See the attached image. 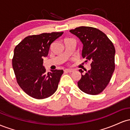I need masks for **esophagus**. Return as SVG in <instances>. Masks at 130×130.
I'll use <instances>...</instances> for the list:
<instances>
[{
    "mask_svg": "<svg viewBox=\"0 0 130 130\" xmlns=\"http://www.w3.org/2000/svg\"><path fill=\"white\" fill-rule=\"evenodd\" d=\"M64 71H65V72H68V73H71L73 71V70H71V69H65Z\"/></svg>",
    "mask_w": 130,
    "mask_h": 130,
    "instance_id": "34e87169",
    "label": "esophagus"
}]
</instances>
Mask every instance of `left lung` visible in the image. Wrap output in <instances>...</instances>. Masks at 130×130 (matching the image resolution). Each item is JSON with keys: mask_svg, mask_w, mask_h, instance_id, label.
<instances>
[{"mask_svg": "<svg viewBox=\"0 0 130 130\" xmlns=\"http://www.w3.org/2000/svg\"><path fill=\"white\" fill-rule=\"evenodd\" d=\"M70 32L83 44L82 56L91 62V69L83 74L77 83L80 90L89 95H98L104 90L115 69L116 50L113 43L104 33L92 27L80 26Z\"/></svg>", "mask_w": 130, "mask_h": 130, "instance_id": "left-lung-1", "label": "left lung"}]
</instances>
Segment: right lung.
Masks as SVG:
<instances>
[{"label":"right lung","instance_id":"obj_1","mask_svg":"<svg viewBox=\"0 0 130 130\" xmlns=\"http://www.w3.org/2000/svg\"><path fill=\"white\" fill-rule=\"evenodd\" d=\"M63 32L43 33L26 37L16 46L12 65L20 87L31 97L44 99L55 93L62 70H51L46 73L43 65L51 43Z\"/></svg>","mask_w":130,"mask_h":130}]
</instances>
